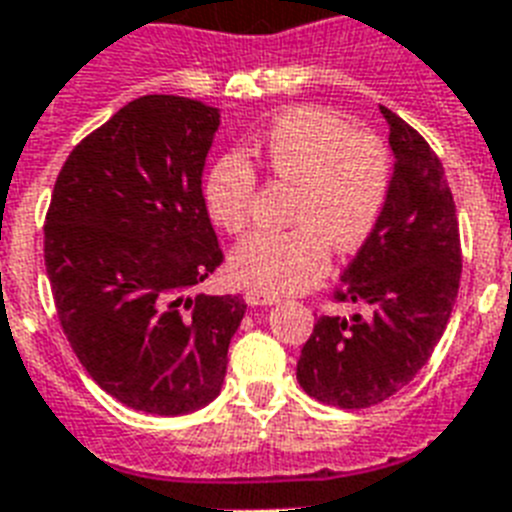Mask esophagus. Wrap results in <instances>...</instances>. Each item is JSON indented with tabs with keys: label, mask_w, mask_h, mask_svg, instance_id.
<instances>
[{
	"label": "esophagus",
	"mask_w": 512,
	"mask_h": 512,
	"mask_svg": "<svg viewBox=\"0 0 512 512\" xmlns=\"http://www.w3.org/2000/svg\"><path fill=\"white\" fill-rule=\"evenodd\" d=\"M244 299H247V305L252 307H265V305H276L278 297L276 294H268V292H260V289H249L247 294H244Z\"/></svg>",
	"instance_id": "34e87169"
}]
</instances>
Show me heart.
<instances>
[{"instance_id":"heart-1","label":"heart","mask_w":512,"mask_h":512,"mask_svg":"<svg viewBox=\"0 0 512 512\" xmlns=\"http://www.w3.org/2000/svg\"><path fill=\"white\" fill-rule=\"evenodd\" d=\"M276 181L297 186V228L255 231L231 252V270L260 292L286 294L315 284L328 270V244L352 252L373 234L384 213L392 160L376 136L355 134L347 118L318 107L284 112L257 147ZM205 205L231 234L252 215L255 170L242 155H226L207 170Z\"/></svg>"}]
</instances>
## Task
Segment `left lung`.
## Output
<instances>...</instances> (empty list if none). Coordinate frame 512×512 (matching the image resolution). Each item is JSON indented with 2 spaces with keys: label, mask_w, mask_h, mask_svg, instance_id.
<instances>
[{
  "label": "left lung",
  "mask_w": 512,
  "mask_h": 512,
  "mask_svg": "<svg viewBox=\"0 0 512 512\" xmlns=\"http://www.w3.org/2000/svg\"><path fill=\"white\" fill-rule=\"evenodd\" d=\"M392 184L373 234L342 273V294L368 313L321 315L297 381L326 405L357 410L410 384L442 339L458 299L460 231L439 157L392 110Z\"/></svg>",
  "instance_id": "1"
}]
</instances>
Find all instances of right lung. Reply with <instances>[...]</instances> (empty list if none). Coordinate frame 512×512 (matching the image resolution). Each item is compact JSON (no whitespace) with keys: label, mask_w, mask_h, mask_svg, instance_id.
Returning a JSON list of instances; mask_svg holds the SVG:
<instances>
[{"label":"right lung","mask_w":512,"mask_h":512,"mask_svg":"<svg viewBox=\"0 0 512 512\" xmlns=\"http://www.w3.org/2000/svg\"><path fill=\"white\" fill-rule=\"evenodd\" d=\"M218 107L170 94L128 102L62 165L44 263L62 331L94 381L149 415L220 394L244 299L191 297L220 265L202 194Z\"/></svg>","instance_id":"right-lung-1"}]
</instances>
